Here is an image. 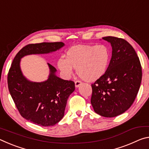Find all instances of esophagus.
<instances>
[{
	"mask_svg": "<svg viewBox=\"0 0 149 149\" xmlns=\"http://www.w3.org/2000/svg\"><path fill=\"white\" fill-rule=\"evenodd\" d=\"M81 84H82V82L80 81H75V87H79Z\"/></svg>",
	"mask_w": 149,
	"mask_h": 149,
	"instance_id": "esophagus-1",
	"label": "esophagus"
}]
</instances>
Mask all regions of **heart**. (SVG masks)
Segmentation results:
<instances>
[{
    "instance_id": "heart-1",
    "label": "heart",
    "mask_w": 149,
    "mask_h": 149,
    "mask_svg": "<svg viewBox=\"0 0 149 149\" xmlns=\"http://www.w3.org/2000/svg\"><path fill=\"white\" fill-rule=\"evenodd\" d=\"M110 60V50L105 45H77L68 50L65 58H60L57 65L65 78L72 76L74 68L81 79L91 82L105 74Z\"/></svg>"
}]
</instances>
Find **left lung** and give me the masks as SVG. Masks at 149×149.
Wrapping results in <instances>:
<instances>
[{
	"mask_svg": "<svg viewBox=\"0 0 149 149\" xmlns=\"http://www.w3.org/2000/svg\"><path fill=\"white\" fill-rule=\"evenodd\" d=\"M112 47V57L105 74L92 86L91 102L97 114L107 118L124 113L134 102L142 79V69L135 50L125 40L102 38Z\"/></svg>",
	"mask_w": 149,
	"mask_h": 149,
	"instance_id": "1",
	"label": "left lung"
}]
</instances>
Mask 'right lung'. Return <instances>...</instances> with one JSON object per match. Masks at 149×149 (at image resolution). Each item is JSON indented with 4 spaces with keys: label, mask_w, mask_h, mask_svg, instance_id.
Here are the masks:
<instances>
[{
    "label": "right lung",
    "mask_w": 149,
    "mask_h": 149,
    "mask_svg": "<svg viewBox=\"0 0 149 149\" xmlns=\"http://www.w3.org/2000/svg\"><path fill=\"white\" fill-rule=\"evenodd\" d=\"M64 45L62 42L27 45L17 52L10 68L8 85L12 99L22 116L35 124L52 126L62 119L68 99L75 91V84L58 77L56 69L49 63L48 79L31 81L22 73L21 59L27 55L52 53Z\"/></svg>",
    "instance_id": "right-lung-1"
}]
</instances>
